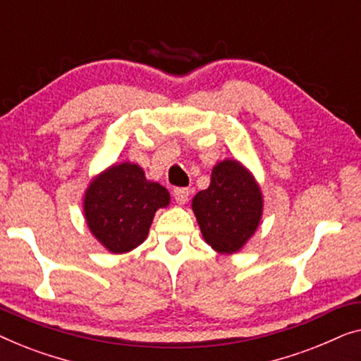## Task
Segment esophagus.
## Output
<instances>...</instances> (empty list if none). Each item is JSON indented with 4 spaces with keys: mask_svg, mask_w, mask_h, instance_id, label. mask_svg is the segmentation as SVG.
Segmentation results:
<instances>
[{
    "mask_svg": "<svg viewBox=\"0 0 361 361\" xmlns=\"http://www.w3.org/2000/svg\"><path fill=\"white\" fill-rule=\"evenodd\" d=\"M173 196L178 204H185V202L190 200V190H188V188H175Z\"/></svg>",
    "mask_w": 361,
    "mask_h": 361,
    "instance_id": "1",
    "label": "esophagus"
}]
</instances>
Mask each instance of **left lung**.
Here are the masks:
<instances>
[{"label":"left lung","instance_id":"1","mask_svg":"<svg viewBox=\"0 0 361 361\" xmlns=\"http://www.w3.org/2000/svg\"><path fill=\"white\" fill-rule=\"evenodd\" d=\"M192 211L202 237L216 252L235 253L260 224V188L237 160L219 161L209 188L192 197Z\"/></svg>","mask_w":361,"mask_h":361}]
</instances>
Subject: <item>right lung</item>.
Masks as SVG:
<instances>
[{
  "instance_id": "obj_1",
  "label": "right lung",
  "mask_w": 361,
  "mask_h": 361,
  "mask_svg": "<svg viewBox=\"0 0 361 361\" xmlns=\"http://www.w3.org/2000/svg\"><path fill=\"white\" fill-rule=\"evenodd\" d=\"M170 204L159 183L145 178L139 165H113L90 183L83 211L90 231L113 253H126L147 238L157 209Z\"/></svg>"
}]
</instances>
